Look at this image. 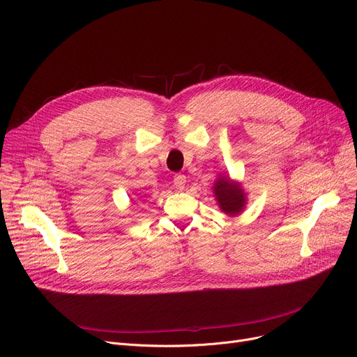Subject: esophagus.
<instances>
[{
	"mask_svg": "<svg viewBox=\"0 0 357 357\" xmlns=\"http://www.w3.org/2000/svg\"><path fill=\"white\" fill-rule=\"evenodd\" d=\"M185 183H186V176L185 175H175L174 178V185L176 186L178 190H183L185 188Z\"/></svg>",
	"mask_w": 357,
	"mask_h": 357,
	"instance_id": "34e87169",
	"label": "esophagus"
}]
</instances>
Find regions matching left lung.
I'll list each match as a JSON object with an SVG mask.
<instances>
[{"instance_id":"left-lung-1","label":"left lung","mask_w":357,"mask_h":357,"mask_svg":"<svg viewBox=\"0 0 357 357\" xmlns=\"http://www.w3.org/2000/svg\"><path fill=\"white\" fill-rule=\"evenodd\" d=\"M213 192L220 210L224 214L236 217L245 211L248 194L238 181H233L230 176L220 174L214 182Z\"/></svg>"}]
</instances>
